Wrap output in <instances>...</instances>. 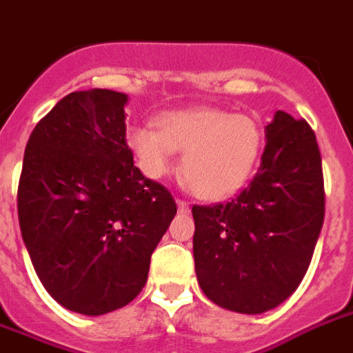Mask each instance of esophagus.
Returning <instances> with one entry per match:
<instances>
[{"instance_id": "esophagus-1", "label": "esophagus", "mask_w": 353, "mask_h": 353, "mask_svg": "<svg viewBox=\"0 0 353 353\" xmlns=\"http://www.w3.org/2000/svg\"><path fill=\"white\" fill-rule=\"evenodd\" d=\"M177 210L181 212V214H188L190 206H188V203L186 201H183V199H177Z\"/></svg>"}]
</instances>
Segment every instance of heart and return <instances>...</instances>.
I'll return each instance as SVG.
<instances>
[{
    "label": "heart",
    "instance_id": "heart-1",
    "mask_svg": "<svg viewBox=\"0 0 353 353\" xmlns=\"http://www.w3.org/2000/svg\"><path fill=\"white\" fill-rule=\"evenodd\" d=\"M156 127L136 125L127 134L143 174L150 179L168 176L176 152H185L183 181L205 201H225L239 194L259 165L263 130L245 114L216 107L183 108L159 114Z\"/></svg>",
    "mask_w": 353,
    "mask_h": 353
}]
</instances>
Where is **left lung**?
<instances>
[{
  "label": "left lung",
  "instance_id": "obj_1",
  "mask_svg": "<svg viewBox=\"0 0 353 353\" xmlns=\"http://www.w3.org/2000/svg\"><path fill=\"white\" fill-rule=\"evenodd\" d=\"M261 167L226 205L194 206L197 283L217 306L256 316L285 303L305 277L325 219L316 134L277 110Z\"/></svg>",
  "mask_w": 353,
  "mask_h": 353
}]
</instances>
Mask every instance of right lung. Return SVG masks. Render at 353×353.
I'll use <instances>...</instances> for the list:
<instances>
[{
	"label": "right lung",
	"instance_id": "1",
	"mask_svg": "<svg viewBox=\"0 0 353 353\" xmlns=\"http://www.w3.org/2000/svg\"><path fill=\"white\" fill-rule=\"evenodd\" d=\"M127 103L107 88L68 94L37 123L23 157V241L48 294L83 316L136 299L177 212L170 192L134 167Z\"/></svg>",
	"mask_w": 353,
	"mask_h": 353
}]
</instances>
